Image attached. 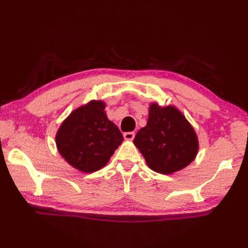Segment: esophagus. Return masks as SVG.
Returning <instances> with one entry per match:
<instances>
[{
	"mask_svg": "<svg viewBox=\"0 0 248 248\" xmlns=\"http://www.w3.org/2000/svg\"><path fill=\"white\" fill-rule=\"evenodd\" d=\"M134 136H135L134 132H125V133H124V140H132L134 139Z\"/></svg>",
	"mask_w": 248,
	"mask_h": 248,
	"instance_id": "esophagus-1",
	"label": "esophagus"
}]
</instances>
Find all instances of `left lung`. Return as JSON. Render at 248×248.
<instances>
[{
  "mask_svg": "<svg viewBox=\"0 0 248 248\" xmlns=\"http://www.w3.org/2000/svg\"><path fill=\"white\" fill-rule=\"evenodd\" d=\"M147 165L156 172L171 173L182 170L197 155L198 140L192 125L173 107L151 104L146 127L133 140Z\"/></svg>",
  "mask_w": 248,
  "mask_h": 248,
  "instance_id": "1",
  "label": "left lung"
}]
</instances>
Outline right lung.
<instances>
[{"mask_svg":"<svg viewBox=\"0 0 248 248\" xmlns=\"http://www.w3.org/2000/svg\"><path fill=\"white\" fill-rule=\"evenodd\" d=\"M101 101H92L76 109L62 124L56 146L62 156L84 172L105 166L124 140L117 125L109 121Z\"/></svg>","mask_w":248,"mask_h":248,"instance_id":"right-lung-1","label":"right lung"}]
</instances>
